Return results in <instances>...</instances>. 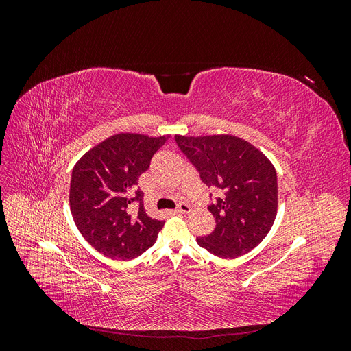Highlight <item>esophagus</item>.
Segmentation results:
<instances>
[{
    "mask_svg": "<svg viewBox=\"0 0 351 351\" xmlns=\"http://www.w3.org/2000/svg\"><path fill=\"white\" fill-rule=\"evenodd\" d=\"M192 210V208H190V205H187V204H178V206L176 208V212L177 214H189V212Z\"/></svg>",
    "mask_w": 351,
    "mask_h": 351,
    "instance_id": "34e87169",
    "label": "esophagus"
}]
</instances>
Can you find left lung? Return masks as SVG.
<instances>
[{"label": "left lung", "mask_w": 351, "mask_h": 351, "mask_svg": "<svg viewBox=\"0 0 351 351\" xmlns=\"http://www.w3.org/2000/svg\"><path fill=\"white\" fill-rule=\"evenodd\" d=\"M176 143L208 187L219 190L208 206L215 228L197 244L224 259L246 254L267 237L278 208L277 173L269 159L231 134L180 136Z\"/></svg>", "instance_id": "1"}]
</instances>
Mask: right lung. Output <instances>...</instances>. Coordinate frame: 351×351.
Wrapping results in <instances>:
<instances>
[{
    "mask_svg": "<svg viewBox=\"0 0 351 351\" xmlns=\"http://www.w3.org/2000/svg\"><path fill=\"white\" fill-rule=\"evenodd\" d=\"M168 136L114 134L76 162L70 182V209L90 246L112 259L130 261L154 246L164 221L146 215L137 180ZM137 201L139 208L132 204Z\"/></svg>",
    "mask_w": 351,
    "mask_h": 351,
    "instance_id": "add662e5",
    "label": "right lung"
}]
</instances>
